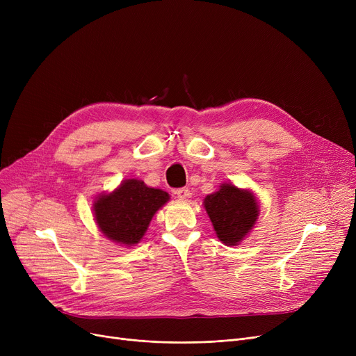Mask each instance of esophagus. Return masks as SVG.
<instances>
[{"mask_svg":"<svg viewBox=\"0 0 356 356\" xmlns=\"http://www.w3.org/2000/svg\"><path fill=\"white\" fill-rule=\"evenodd\" d=\"M175 195L180 199V200H184V199H188V197H191V191L188 189V188H180V189H176L175 191Z\"/></svg>","mask_w":356,"mask_h":356,"instance_id":"34e87169","label":"esophagus"}]
</instances>
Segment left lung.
<instances>
[{
  "mask_svg": "<svg viewBox=\"0 0 356 356\" xmlns=\"http://www.w3.org/2000/svg\"><path fill=\"white\" fill-rule=\"evenodd\" d=\"M213 229L225 245H239L255 225L259 215L257 197L251 191L232 183H222L218 192L203 200Z\"/></svg>",
  "mask_w": 356,
  "mask_h": 356,
  "instance_id": "obj_1",
  "label": "left lung"
}]
</instances>
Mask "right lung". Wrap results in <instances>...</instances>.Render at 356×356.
<instances>
[{
	"label": "right lung",
	"instance_id": "right-lung-1",
	"mask_svg": "<svg viewBox=\"0 0 356 356\" xmlns=\"http://www.w3.org/2000/svg\"><path fill=\"white\" fill-rule=\"evenodd\" d=\"M168 199L170 196L161 189L148 188L137 179H127L114 192L95 199L93 215L106 238L131 247L138 244L149 220Z\"/></svg>",
	"mask_w": 356,
	"mask_h": 356
}]
</instances>
